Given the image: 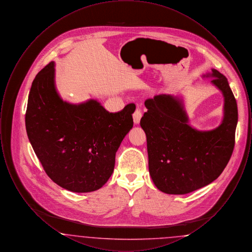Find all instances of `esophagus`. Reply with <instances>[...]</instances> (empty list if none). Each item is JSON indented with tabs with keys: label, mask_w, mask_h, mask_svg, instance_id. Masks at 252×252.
<instances>
[{
	"label": "esophagus",
	"mask_w": 252,
	"mask_h": 252,
	"mask_svg": "<svg viewBox=\"0 0 252 252\" xmlns=\"http://www.w3.org/2000/svg\"><path fill=\"white\" fill-rule=\"evenodd\" d=\"M142 116H143L142 109L139 108H137V109L134 111V113H133V121H134V123H135L136 125L140 123Z\"/></svg>",
	"instance_id": "obj_1"
}]
</instances>
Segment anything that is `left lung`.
<instances>
[{
	"label": "left lung",
	"instance_id": "8db88e82",
	"mask_svg": "<svg viewBox=\"0 0 252 252\" xmlns=\"http://www.w3.org/2000/svg\"><path fill=\"white\" fill-rule=\"evenodd\" d=\"M224 96V117L213 130L199 131L188 123L182 100L158 94L145 100L141 119L145 132L148 167L157 188L185 194L216 180L227 166L235 144L238 109L228 79L216 69L204 74Z\"/></svg>",
	"mask_w": 252,
	"mask_h": 252
}]
</instances>
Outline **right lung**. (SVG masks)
<instances>
[{"label":"right lung","instance_id":"add662e5","mask_svg":"<svg viewBox=\"0 0 252 252\" xmlns=\"http://www.w3.org/2000/svg\"><path fill=\"white\" fill-rule=\"evenodd\" d=\"M135 108L129 104L110 113L94 99L78 105L63 101L56 89L52 61L31 86L26 132L51 180L71 192H94L114 170L115 154L133 126Z\"/></svg>","mask_w":252,"mask_h":252}]
</instances>
